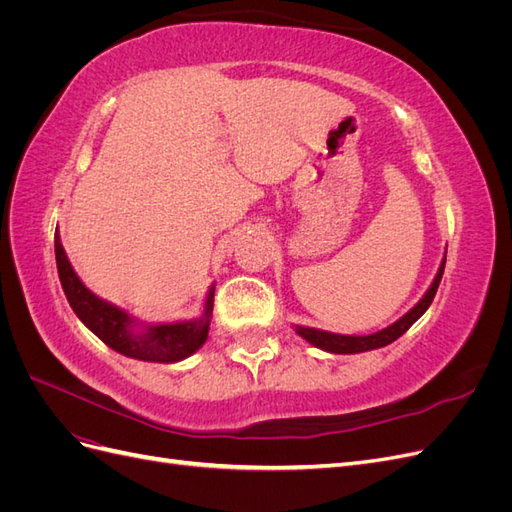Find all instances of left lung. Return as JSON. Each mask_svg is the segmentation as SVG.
I'll return each instance as SVG.
<instances>
[{
    "mask_svg": "<svg viewBox=\"0 0 512 512\" xmlns=\"http://www.w3.org/2000/svg\"><path fill=\"white\" fill-rule=\"evenodd\" d=\"M444 265H446V256L442 260V265H440L436 277H433L431 286L423 294V299L418 301L408 314H404L397 322H393L391 327H386L382 331H376L371 335H339V333L320 331V329H314V327H299V324H294V331H297V335H301L305 342H309L320 350L333 352V354H356V352H367V350L389 346V344L395 342L397 337L404 335L412 327V324L427 312V307L431 305L433 297H436V292H438L442 273H444Z\"/></svg>",
    "mask_w": 512,
    "mask_h": 512,
    "instance_id": "left-lung-1",
    "label": "left lung"
}]
</instances>
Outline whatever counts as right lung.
Masks as SVG:
<instances>
[{"instance_id":"obj_1","label":"right lung","mask_w":512,"mask_h":512,"mask_svg":"<svg viewBox=\"0 0 512 512\" xmlns=\"http://www.w3.org/2000/svg\"><path fill=\"white\" fill-rule=\"evenodd\" d=\"M55 260L61 288L66 292V299L74 314L85 327L98 335L102 342L115 352L130 356L136 361L149 363H177L188 359L200 346L207 342L209 322L213 312V294L215 284L207 292V301L203 314L194 320L166 322V324H143L126 309L108 303L96 297L76 275L70 260L61 245L59 232L55 230Z\"/></svg>"}]
</instances>
